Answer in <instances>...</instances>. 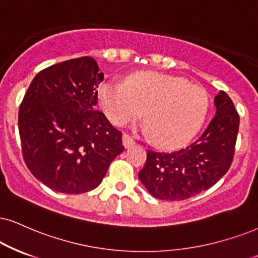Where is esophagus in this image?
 <instances>
[{"label":"esophagus","mask_w":258,"mask_h":258,"mask_svg":"<svg viewBox=\"0 0 258 258\" xmlns=\"http://www.w3.org/2000/svg\"><path fill=\"white\" fill-rule=\"evenodd\" d=\"M122 142H123V146H124V147H125V148H130V147H133V146L135 145V141H134V140H133L132 138H130V136H129L128 134H124V135H123Z\"/></svg>","instance_id":"esophagus-1"}]
</instances>
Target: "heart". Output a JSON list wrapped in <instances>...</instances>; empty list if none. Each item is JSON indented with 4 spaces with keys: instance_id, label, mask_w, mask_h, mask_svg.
Listing matches in <instances>:
<instances>
[{
    "instance_id": "heart-1",
    "label": "heart",
    "mask_w": 258,
    "mask_h": 258,
    "mask_svg": "<svg viewBox=\"0 0 258 258\" xmlns=\"http://www.w3.org/2000/svg\"><path fill=\"white\" fill-rule=\"evenodd\" d=\"M97 99L116 125L134 122L145 111L146 133L164 148H177L197 134L208 112V95L200 86L159 73H135L123 84L106 81Z\"/></svg>"
}]
</instances>
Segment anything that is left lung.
Masks as SVG:
<instances>
[{"mask_svg":"<svg viewBox=\"0 0 258 258\" xmlns=\"http://www.w3.org/2000/svg\"><path fill=\"white\" fill-rule=\"evenodd\" d=\"M215 116L197 141L179 151H148L139 179L155 199L182 201L219 182L233 160L239 116L231 98L220 91Z\"/></svg>","mask_w":258,"mask_h":258,"instance_id":"1","label":"left lung"}]
</instances>
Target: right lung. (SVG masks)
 <instances>
[{
	"label": "right lung",
	"instance_id": "obj_1",
	"mask_svg": "<svg viewBox=\"0 0 258 258\" xmlns=\"http://www.w3.org/2000/svg\"><path fill=\"white\" fill-rule=\"evenodd\" d=\"M103 79L92 57L69 59L38 73L22 99L19 133L25 163L55 191H91L124 151L120 132L95 110Z\"/></svg>",
	"mask_w": 258,
	"mask_h": 258
}]
</instances>
